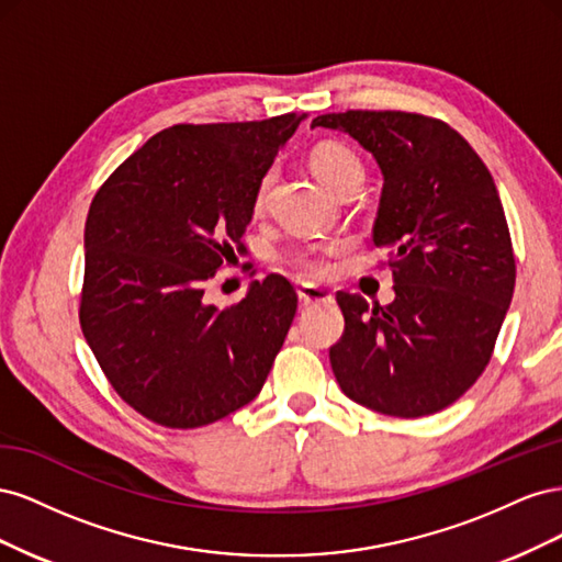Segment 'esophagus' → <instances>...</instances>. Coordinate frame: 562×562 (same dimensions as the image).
Listing matches in <instances>:
<instances>
[{
    "mask_svg": "<svg viewBox=\"0 0 562 562\" xmlns=\"http://www.w3.org/2000/svg\"><path fill=\"white\" fill-rule=\"evenodd\" d=\"M297 295H300V300H302L304 304H316V302L330 304V302H335L333 293H328L326 288L314 285V283H300V285H297Z\"/></svg>",
    "mask_w": 562,
    "mask_h": 562,
    "instance_id": "obj_1",
    "label": "esophagus"
}]
</instances>
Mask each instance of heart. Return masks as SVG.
<instances>
[{"label": "heart", "instance_id": "heart-1", "mask_svg": "<svg viewBox=\"0 0 562 562\" xmlns=\"http://www.w3.org/2000/svg\"><path fill=\"white\" fill-rule=\"evenodd\" d=\"M310 166L314 176L333 190L335 194H342L347 187L361 184L363 180V164L353 155L347 145L339 143H321L312 149ZM277 182V171L269 168V171L260 178L258 190H255V209H265L267 199L271 194V187ZM339 248L335 244L321 246V248H304L297 250L291 265L304 277H328L333 271V255Z\"/></svg>", "mask_w": 562, "mask_h": 562}]
</instances>
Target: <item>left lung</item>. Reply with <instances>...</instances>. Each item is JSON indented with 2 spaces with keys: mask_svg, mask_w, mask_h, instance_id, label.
I'll use <instances>...</instances> for the list:
<instances>
[{
  "mask_svg": "<svg viewBox=\"0 0 562 562\" xmlns=\"http://www.w3.org/2000/svg\"><path fill=\"white\" fill-rule=\"evenodd\" d=\"M382 173L372 244L389 250L394 302L337 293L345 335L330 366L345 394L391 417L443 411L481 378L514 297L516 262L497 184L448 124L411 112L321 114Z\"/></svg>",
  "mask_w": 562,
  "mask_h": 562,
  "instance_id": "obj_1",
  "label": "left lung"
}]
</instances>
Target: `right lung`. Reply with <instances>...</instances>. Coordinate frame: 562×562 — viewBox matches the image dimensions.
<instances>
[{"label":"right lung","instance_id":"1","mask_svg":"<svg viewBox=\"0 0 562 562\" xmlns=\"http://www.w3.org/2000/svg\"><path fill=\"white\" fill-rule=\"evenodd\" d=\"M307 114L171 126L116 168L83 229L79 321L114 391L171 429H194L260 394L295 318L279 274L244 300H203L255 213V190Z\"/></svg>","mask_w":562,"mask_h":562}]
</instances>
